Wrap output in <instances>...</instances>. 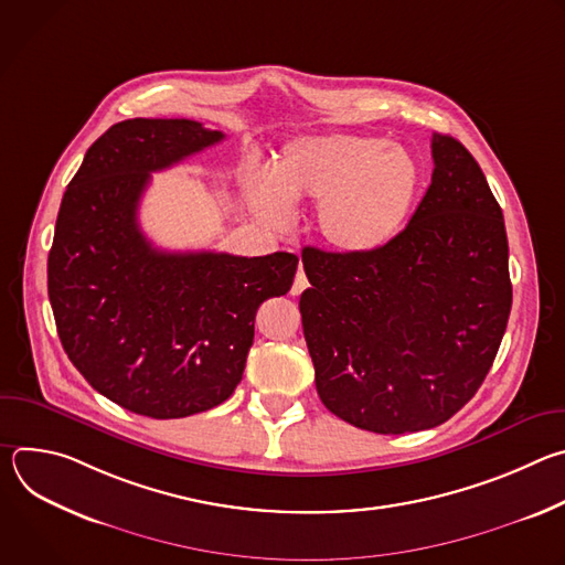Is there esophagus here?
<instances>
[{"instance_id":"1","label":"esophagus","mask_w":565,"mask_h":565,"mask_svg":"<svg viewBox=\"0 0 565 565\" xmlns=\"http://www.w3.org/2000/svg\"><path fill=\"white\" fill-rule=\"evenodd\" d=\"M306 288H308V279H306L303 270H297V275H295V281H292V288H290V292H292V295H301Z\"/></svg>"}]
</instances>
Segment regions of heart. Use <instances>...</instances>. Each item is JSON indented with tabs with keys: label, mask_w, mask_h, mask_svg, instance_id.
I'll list each match as a JSON object with an SVG mask.
<instances>
[{
	"label": "heart",
	"mask_w": 565,
	"mask_h": 565,
	"mask_svg": "<svg viewBox=\"0 0 565 565\" xmlns=\"http://www.w3.org/2000/svg\"><path fill=\"white\" fill-rule=\"evenodd\" d=\"M423 185L418 158L382 138L312 134L284 145L273 183L250 185V201L273 227H286L292 203H315V230L349 257L382 250L407 225Z\"/></svg>",
	"instance_id": "b5f03b06"
}]
</instances>
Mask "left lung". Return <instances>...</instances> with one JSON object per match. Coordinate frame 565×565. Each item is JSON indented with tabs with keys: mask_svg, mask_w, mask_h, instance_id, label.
Returning <instances> with one entry per match:
<instances>
[{
	"mask_svg": "<svg viewBox=\"0 0 565 565\" xmlns=\"http://www.w3.org/2000/svg\"><path fill=\"white\" fill-rule=\"evenodd\" d=\"M409 225L373 255L303 248L299 310L324 407L373 434L449 420L492 369L512 308L501 205L473 156L431 138Z\"/></svg>",
	"mask_w": 565,
	"mask_h": 565,
	"instance_id": "8db88e82",
	"label": "left lung"
}]
</instances>
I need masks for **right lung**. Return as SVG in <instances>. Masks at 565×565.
<instances>
[{"mask_svg": "<svg viewBox=\"0 0 565 565\" xmlns=\"http://www.w3.org/2000/svg\"><path fill=\"white\" fill-rule=\"evenodd\" d=\"M223 138L188 118L122 120L89 147L55 221L49 299L68 360L98 393L156 420L234 393L257 308L290 290L299 264L290 253H168L142 234L151 172Z\"/></svg>", "mask_w": 565, "mask_h": 565, "instance_id": "right-lung-1", "label": "right lung"}]
</instances>
